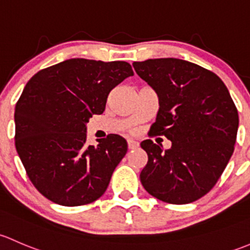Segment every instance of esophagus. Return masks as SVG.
Returning <instances> with one entry per match:
<instances>
[{"instance_id":"obj_1","label":"esophagus","mask_w":250,"mask_h":250,"mask_svg":"<svg viewBox=\"0 0 250 250\" xmlns=\"http://www.w3.org/2000/svg\"><path fill=\"white\" fill-rule=\"evenodd\" d=\"M140 146V143L135 140H127V146L128 149H136L137 146Z\"/></svg>"}]
</instances>
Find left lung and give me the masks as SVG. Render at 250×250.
Wrapping results in <instances>:
<instances>
[{"label":"left lung","instance_id":"left-lung-1","mask_svg":"<svg viewBox=\"0 0 250 250\" xmlns=\"http://www.w3.org/2000/svg\"><path fill=\"white\" fill-rule=\"evenodd\" d=\"M132 66L159 96L149 136L172 142L166 150L151 140L141 143L148 154L141 183L164 202L196 201L214 187L235 149L238 113L230 92L212 71L181 59H149Z\"/></svg>","mask_w":250,"mask_h":250}]
</instances>
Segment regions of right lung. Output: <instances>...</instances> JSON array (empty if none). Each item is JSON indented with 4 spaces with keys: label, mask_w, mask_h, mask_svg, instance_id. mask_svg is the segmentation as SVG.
Listing matches in <instances>:
<instances>
[{
    "label": "right lung",
    "mask_w": 250,
    "mask_h": 250,
    "mask_svg": "<svg viewBox=\"0 0 250 250\" xmlns=\"http://www.w3.org/2000/svg\"><path fill=\"white\" fill-rule=\"evenodd\" d=\"M130 76L125 61L69 59L27 82L15 106V148L30 181L48 200L74 207L104 194L127 143L108 135L87 146L86 123L104 113L110 90Z\"/></svg>",
    "instance_id": "right-lung-1"
}]
</instances>
